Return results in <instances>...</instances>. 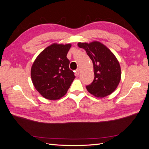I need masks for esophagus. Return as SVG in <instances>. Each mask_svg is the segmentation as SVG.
Wrapping results in <instances>:
<instances>
[{
  "label": "esophagus",
  "mask_w": 149,
  "mask_h": 149,
  "mask_svg": "<svg viewBox=\"0 0 149 149\" xmlns=\"http://www.w3.org/2000/svg\"><path fill=\"white\" fill-rule=\"evenodd\" d=\"M79 73H80V71H79V69H78V70H76V73H75L76 75L78 76H79Z\"/></svg>",
  "instance_id": "obj_1"
}]
</instances>
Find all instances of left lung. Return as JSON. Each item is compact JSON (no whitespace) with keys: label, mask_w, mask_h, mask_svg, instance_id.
I'll use <instances>...</instances> for the list:
<instances>
[{"label":"left lung","mask_w":149,"mask_h":149,"mask_svg":"<svg viewBox=\"0 0 149 149\" xmlns=\"http://www.w3.org/2000/svg\"><path fill=\"white\" fill-rule=\"evenodd\" d=\"M78 46L85 49L93 64L94 78L86 86L88 91L97 97L110 95L118 88L121 79L120 66L117 58L98 41L79 42Z\"/></svg>","instance_id":"8db88e82"}]
</instances>
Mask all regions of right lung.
<instances>
[{
    "mask_svg": "<svg viewBox=\"0 0 149 149\" xmlns=\"http://www.w3.org/2000/svg\"><path fill=\"white\" fill-rule=\"evenodd\" d=\"M71 47V43H53L39 54L31 66L34 87L47 100H58L63 97L75 78L66 57Z\"/></svg>",
    "mask_w": 149,
    "mask_h": 149,
    "instance_id": "1",
    "label": "right lung"
}]
</instances>
